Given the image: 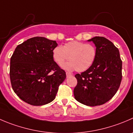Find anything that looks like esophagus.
<instances>
[{"instance_id":"1","label":"esophagus","mask_w":133,"mask_h":133,"mask_svg":"<svg viewBox=\"0 0 133 133\" xmlns=\"http://www.w3.org/2000/svg\"><path fill=\"white\" fill-rule=\"evenodd\" d=\"M73 75L71 74V73H69V72H66V76L67 77H71V76H72Z\"/></svg>"}]
</instances>
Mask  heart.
I'll use <instances>...</instances> for the list:
<instances>
[{
  "instance_id": "heart-1",
  "label": "heart",
  "mask_w": 133,
  "mask_h": 133,
  "mask_svg": "<svg viewBox=\"0 0 133 133\" xmlns=\"http://www.w3.org/2000/svg\"><path fill=\"white\" fill-rule=\"evenodd\" d=\"M96 48L93 45L78 41H71L62 47H55L52 51V58L56 64L61 66L69 58L70 61L64 65L66 70L83 72L92 65L96 58Z\"/></svg>"
}]
</instances>
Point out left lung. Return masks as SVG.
Masks as SVG:
<instances>
[{
	"label": "left lung",
	"instance_id": "8db88e82",
	"mask_svg": "<svg viewBox=\"0 0 133 133\" xmlns=\"http://www.w3.org/2000/svg\"><path fill=\"white\" fill-rule=\"evenodd\" d=\"M96 47L97 56L91 67L76 74L77 84L73 90L75 99L90 107L105 104L118 91L122 78V61L118 49L104 37L89 39Z\"/></svg>",
	"mask_w": 133,
	"mask_h": 133
}]
</instances>
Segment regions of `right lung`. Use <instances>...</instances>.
<instances>
[{"mask_svg": "<svg viewBox=\"0 0 133 133\" xmlns=\"http://www.w3.org/2000/svg\"><path fill=\"white\" fill-rule=\"evenodd\" d=\"M57 45L56 41L34 37L15 48L10 59V81L14 92L24 102L41 106L55 99L66 78L52 58Z\"/></svg>", "mask_w": 133, "mask_h": 133, "instance_id": "obj_1", "label": "right lung"}]
</instances>
